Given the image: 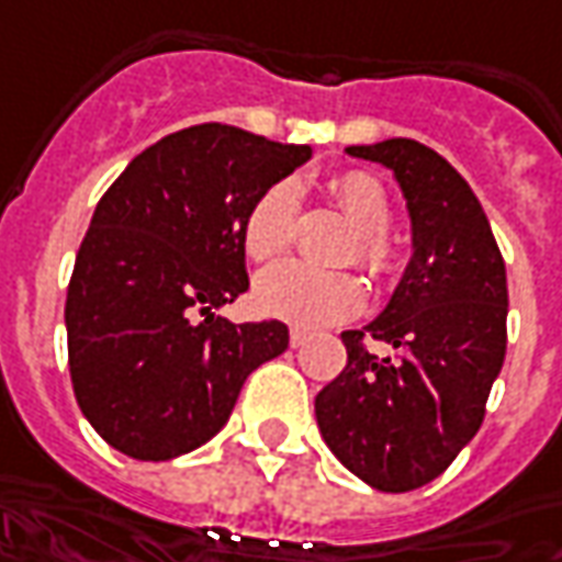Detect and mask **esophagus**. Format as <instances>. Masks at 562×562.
Here are the masks:
<instances>
[{
    "label": "esophagus",
    "instance_id": "esophagus-1",
    "mask_svg": "<svg viewBox=\"0 0 562 562\" xmlns=\"http://www.w3.org/2000/svg\"><path fill=\"white\" fill-rule=\"evenodd\" d=\"M304 341H307V333H304V329H292V333H289V345H292V348H301Z\"/></svg>",
    "mask_w": 562,
    "mask_h": 562
}]
</instances>
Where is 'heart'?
<instances>
[{
	"label": "heart",
	"mask_w": 562,
	"mask_h": 562,
	"mask_svg": "<svg viewBox=\"0 0 562 562\" xmlns=\"http://www.w3.org/2000/svg\"><path fill=\"white\" fill-rule=\"evenodd\" d=\"M329 195L355 226V239L345 251V261H358L373 280H392L401 267V251L389 236L392 199L376 177L363 170H345L329 180ZM299 221V186L292 180L267 186L245 211L243 248L251 261L270 263L295 236ZM258 307L270 317L292 326L317 329L348 319L363 307V282L348 270H317L307 263L289 261L267 270L255 285Z\"/></svg>",
	"instance_id": "obj_1"
}]
</instances>
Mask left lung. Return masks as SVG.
I'll list each match as a JSON object with an SVG mask.
<instances>
[{"mask_svg": "<svg viewBox=\"0 0 562 562\" xmlns=\"http://www.w3.org/2000/svg\"><path fill=\"white\" fill-rule=\"evenodd\" d=\"M395 173L414 258L389 307L341 333L348 363L314 401L329 451L379 492H414L473 441L507 351V267L470 183L414 139L348 146ZM382 340L389 356H376Z\"/></svg>", "mask_w": 562, "mask_h": 562, "instance_id": "1", "label": "left lung"}]
</instances>
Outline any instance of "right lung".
<instances>
[{
  "instance_id": "1",
  "label": "right lung",
  "mask_w": 562,
  "mask_h": 562,
  "mask_svg": "<svg viewBox=\"0 0 562 562\" xmlns=\"http://www.w3.org/2000/svg\"><path fill=\"white\" fill-rule=\"evenodd\" d=\"M311 158L226 124L186 126L108 186L68 285V367L92 429L136 460L214 438L245 379L289 348L280 319L214 311L248 289L245 211Z\"/></svg>"
}]
</instances>
